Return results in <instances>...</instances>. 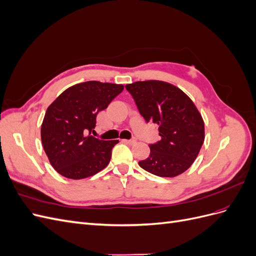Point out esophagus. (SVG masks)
Segmentation results:
<instances>
[{
  "mask_svg": "<svg viewBox=\"0 0 256 256\" xmlns=\"http://www.w3.org/2000/svg\"><path fill=\"white\" fill-rule=\"evenodd\" d=\"M125 141L126 143H128V144H130V145H134V144H136V138H131V140H124Z\"/></svg>",
  "mask_w": 256,
  "mask_h": 256,
  "instance_id": "esophagus-1",
  "label": "esophagus"
}]
</instances>
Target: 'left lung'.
<instances>
[{
    "mask_svg": "<svg viewBox=\"0 0 256 256\" xmlns=\"http://www.w3.org/2000/svg\"><path fill=\"white\" fill-rule=\"evenodd\" d=\"M126 88L144 120L159 126L161 136L150 145L148 158L138 166L160 177H175L187 171L205 138L204 120L196 104L180 88L164 81H138Z\"/></svg>",
    "mask_w": 256,
    "mask_h": 256,
    "instance_id": "left-lung-1",
    "label": "left lung"
}]
</instances>
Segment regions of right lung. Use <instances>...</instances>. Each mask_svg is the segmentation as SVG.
Listing matches in <instances>:
<instances>
[{"instance_id":"add662e5","label":"right lung","mask_w":256,"mask_h":256,"mask_svg":"<svg viewBox=\"0 0 256 256\" xmlns=\"http://www.w3.org/2000/svg\"><path fill=\"white\" fill-rule=\"evenodd\" d=\"M124 85L88 81L65 90L46 111L42 142L56 171L70 180L97 174L109 164L118 140L104 141L90 136L97 114L120 95Z\"/></svg>"}]
</instances>
